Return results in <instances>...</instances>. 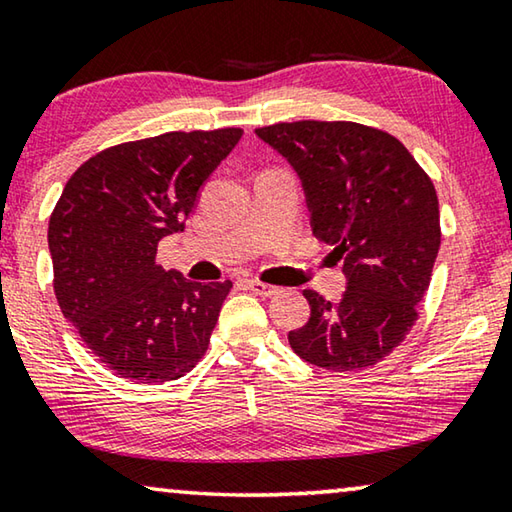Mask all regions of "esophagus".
<instances>
[{"label": "esophagus", "instance_id": "esophagus-1", "mask_svg": "<svg viewBox=\"0 0 512 512\" xmlns=\"http://www.w3.org/2000/svg\"><path fill=\"white\" fill-rule=\"evenodd\" d=\"M248 287H250V291H255L257 296H264V298H271V296H275L278 294V287H273V285H266V282H262V280H248Z\"/></svg>", "mask_w": 512, "mask_h": 512}]
</instances>
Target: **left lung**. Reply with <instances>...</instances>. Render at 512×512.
Segmentation results:
<instances>
[{"label":"left lung","mask_w":512,"mask_h":512,"mask_svg":"<svg viewBox=\"0 0 512 512\" xmlns=\"http://www.w3.org/2000/svg\"><path fill=\"white\" fill-rule=\"evenodd\" d=\"M255 134L296 170L312 234L344 262L339 303L303 291L312 312L289 332L291 348L321 369L373 367L415 326L431 285L442 239L431 177L399 139L360 123L298 120Z\"/></svg>","instance_id":"8db88e82"}]
</instances>
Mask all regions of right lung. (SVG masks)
<instances>
[{
  "instance_id": "1",
  "label": "right lung",
  "mask_w": 512,
  "mask_h": 512,
  "mask_svg": "<svg viewBox=\"0 0 512 512\" xmlns=\"http://www.w3.org/2000/svg\"><path fill=\"white\" fill-rule=\"evenodd\" d=\"M241 134L198 129L113 145L84 161L56 202L47 230L56 300L116 376L164 385L205 355L232 282L200 285L154 259Z\"/></svg>"
}]
</instances>
